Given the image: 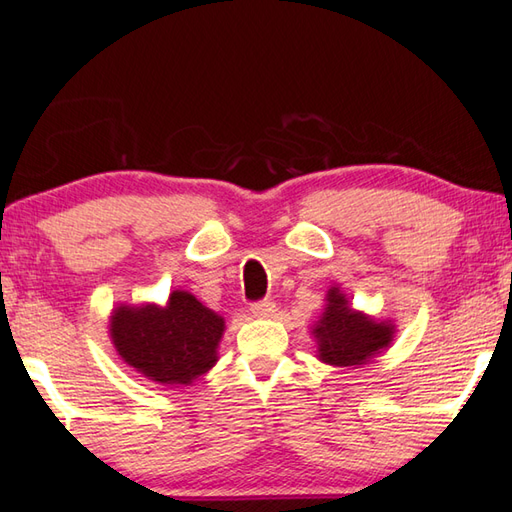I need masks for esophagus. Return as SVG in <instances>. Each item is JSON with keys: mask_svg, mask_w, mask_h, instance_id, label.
I'll return each mask as SVG.
<instances>
[{"mask_svg": "<svg viewBox=\"0 0 512 512\" xmlns=\"http://www.w3.org/2000/svg\"><path fill=\"white\" fill-rule=\"evenodd\" d=\"M253 314L257 319H273L275 314H277V306H275V301H270V299H264V301H259V303H255L253 308Z\"/></svg>", "mask_w": 512, "mask_h": 512, "instance_id": "1", "label": "esophagus"}]
</instances>
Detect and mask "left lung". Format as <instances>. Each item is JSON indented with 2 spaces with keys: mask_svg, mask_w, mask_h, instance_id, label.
Here are the masks:
<instances>
[{
  "mask_svg": "<svg viewBox=\"0 0 512 512\" xmlns=\"http://www.w3.org/2000/svg\"><path fill=\"white\" fill-rule=\"evenodd\" d=\"M310 334L317 341V358L321 363L354 369L374 361L394 343L396 323L354 310L345 292L332 286Z\"/></svg>",
  "mask_w": 512,
  "mask_h": 512,
  "instance_id": "left-lung-1",
  "label": "left lung"
}]
</instances>
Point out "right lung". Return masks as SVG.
Masks as SVG:
<instances>
[{
	"mask_svg": "<svg viewBox=\"0 0 512 512\" xmlns=\"http://www.w3.org/2000/svg\"><path fill=\"white\" fill-rule=\"evenodd\" d=\"M224 317L187 290H173L167 303H121L112 310L110 339L121 361L147 380L189 387L217 363Z\"/></svg>",
	"mask_w": 512,
	"mask_h": 512,
	"instance_id": "1",
	"label": "right lung"
}]
</instances>
